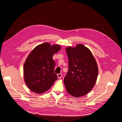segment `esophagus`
Instances as JSON below:
<instances>
[{
	"label": "esophagus",
	"instance_id": "esophagus-1",
	"mask_svg": "<svg viewBox=\"0 0 122 122\" xmlns=\"http://www.w3.org/2000/svg\"><path fill=\"white\" fill-rule=\"evenodd\" d=\"M62 76V73H59V74H57V77H58V79H60L61 78Z\"/></svg>",
	"mask_w": 122,
	"mask_h": 122
}]
</instances>
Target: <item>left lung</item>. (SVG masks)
Returning <instances> with one entry per match:
<instances>
[{
	"mask_svg": "<svg viewBox=\"0 0 122 122\" xmlns=\"http://www.w3.org/2000/svg\"><path fill=\"white\" fill-rule=\"evenodd\" d=\"M69 69L64 80L68 93L75 97L88 93L96 81L98 68L91 51L84 45L66 49Z\"/></svg>",
	"mask_w": 122,
	"mask_h": 122,
	"instance_id": "left-lung-1",
	"label": "left lung"
}]
</instances>
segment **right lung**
I'll use <instances>...</instances> for the list:
<instances>
[{
	"mask_svg": "<svg viewBox=\"0 0 122 122\" xmlns=\"http://www.w3.org/2000/svg\"><path fill=\"white\" fill-rule=\"evenodd\" d=\"M61 49L58 45L45 42L35 47L24 65V81L28 88L40 94L49 90L57 80L52 57Z\"/></svg>",
	"mask_w": 122,
	"mask_h": 122,
	"instance_id": "right-lung-1",
	"label": "right lung"
}]
</instances>
